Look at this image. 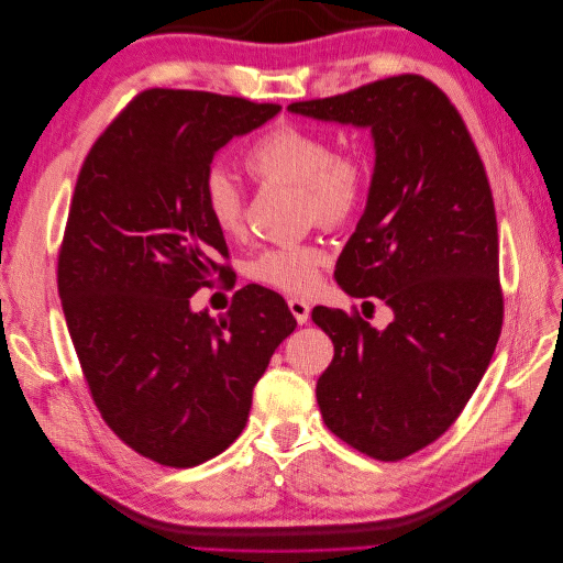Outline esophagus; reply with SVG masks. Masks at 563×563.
<instances>
[{
	"label": "esophagus",
	"mask_w": 563,
	"mask_h": 563,
	"mask_svg": "<svg viewBox=\"0 0 563 563\" xmlns=\"http://www.w3.org/2000/svg\"><path fill=\"white\" fill-rule=\"evenodd\" d=\"M288 310L296 317L298 323H308L310 319V305L300 298H288Z\"/></svg>",
	"instance_id": "1"
}]
</instances>
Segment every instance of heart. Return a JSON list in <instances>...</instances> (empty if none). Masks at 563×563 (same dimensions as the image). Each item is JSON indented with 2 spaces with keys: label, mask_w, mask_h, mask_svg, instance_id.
<instances>
[{
  "label": "heart",
  "mask_w": 563,
  "mask_h": 563,
  "mask_svg": "<svg viewBox=\"0 0 563 563\" xmlns=\"http://www.w3.org/2000/svg\"><path fill=\"white\" fill-rule=\"evenodd\" d=\"M246 168L258 180L302 187L305 213L323 228H340L364 209L371 168L356 152H340L329 133L277 124L246 152ZM201 199L213 228L236 236L244 230V195L225 168L213 166L203 178ZM327 251L319 244H284L258 253L251 277L284 294H310L319 282Z\"/></svg>",
  "instance_id": "b5f03b06"
}]
</instances>
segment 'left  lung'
<instances>
[{
  "mask_svg": "<svg viewBox=\"0 0 563 563\" xmlns=\"http://www.w3.org/2000/svg\"><path fill=\"white\" fill-rule=\"evenodd\" d=\"M288 112L373 135L366 209L335 282L352 298L385 300L395 319L378 331L360 314L312 310L333 340L317 404L345 444L395 463L451 428L498 345V223L486 168L449 96L420 75Z\"/></svg>",
  "mask_w": 563,
  "mask_h": 563,
  "instance_id": "8db88e82",
  "label": "left lung"
}]
</instances>
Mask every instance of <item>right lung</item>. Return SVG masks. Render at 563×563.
Instances as JSON below:
<instances>
[{"mask_svg": "<svg viewBox=\"0 0 563 563\" xmlns=\"http://www.w3.org/2000/svg\"><path fill=\"white\" fill-rule=\"evenodd\" d=\"M282 106L147 89L89 150L58 253L75 352L108 428L166 467H195L242 434L253 387L296 329L284 298L251 284L225 317L195 312L225 279V236L201 185L216 152Z\"/></svg>", "mask_w": 563, "mask_h": 563, "instance_id": "right-lung-1", "label": "right lung"}]
</instances>
